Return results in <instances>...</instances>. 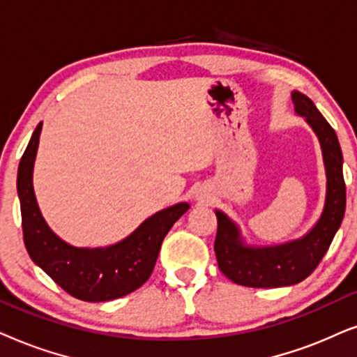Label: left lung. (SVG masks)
I'll return each instance as SVG.
<instances>
[{
    "instance_id": "1",
    "label": "left lung",
    "mask_w": 357,
    "mask_h": 357,
    "mask_svg": "<svg viewBox=\"0 0 357 357\" xmlns=\"http://www.w3.org/2000/svg\"><path fill=\"white\" fill-rule=\"evenodd\" d=\"M294 111L315 132L320 142L326 174L325 204L320 218L301 238L259 246L246 243L240 227L215 208V251L218 268L230 281L246 287H286L302 282L317 268L330 248L346 211L343 153L333 127L326 122L310 98L292 91Z\"/></svg>"
}]
</instances>
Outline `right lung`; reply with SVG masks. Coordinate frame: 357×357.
<instances>
[{"mask_svg":"<svg viewBox=\"0 0 357 357\" xmlns=\"http://www.w3.org/2000/svg\"><path fill=\"white\" fill-rule=\"evenodd\" d=\"M40 132L42 122L36 127L17 168L24 243L31 259L79 301L106 302L134 292L149 281L166 234L191 206L178 202L158 211L114 245L79 248L66 243L42 217L32 184Z\"/></svg>","mask_w":357,"mask_h":357,"instance_id":"obj_1","label":"right lung"}]
</instances>
